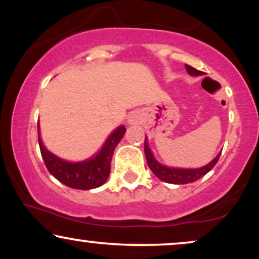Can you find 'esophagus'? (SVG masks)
<instances>
[{
    "instance_id": "esophagus-1",
    "label": "esophagus",
    "mask_w": 259,
    "mask_h": 259,
    "mask_svg": "<svg viewBox=\"0 0 259 259\" xmlns=\"http://www.w3.org/2000/svg\"><path fill=\"white\" fill-rule=\"evenodd\" d=\"M127 121H129V124H132V125H138V124H141L142 117H141V114H140V112L135 111V112L130 113L129 117H127Z\"/></svg>"
}]
</instances>
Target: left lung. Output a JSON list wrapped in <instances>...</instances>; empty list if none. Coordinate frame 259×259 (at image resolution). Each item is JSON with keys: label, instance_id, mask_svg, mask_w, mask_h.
Wrapping results in <instances>:
<instances>
[{"label": "left lung", "instance_id": "1", "mask_svg": "<svg viewBox=\"0 0 259 259\" xmlns=\"http://www.w3.org/2000/svg\"><path fill=\"white\" fill-rule=\"evenodd\" d=\"M186 70L187 73L191 74V75H202L203 72L201 70L195 69L194 67L191 65L186 64ZM145 156H146V160H147V164L150 167L151 170L153 171V174L156 175L158 179H160L162 181H165L168 184H189V183H194V181L198 180L200 178L204 177L208 171L210 170L214 165L217 164V162L219 160V157L221 154L215 157L209 164L204 165V167L198 168V169H177V168H168L164 167V165L159 164L156 159H154L152 152H151L150 147H148L146 138H145Z\"/></svg>", "mask_w": 259, "mask_h": 259}]
</instances>
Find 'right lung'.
Masks as SVG:
<instances>
[{
	"instance_id": "right-lung-1",
	"label": "right lung",
	"mask_w": 259,
	"mask_h": 259,
	"mask_svg": "<svg viewBox=\"0 0 259 259\" xmlns=\"http://www.w3.org/2000/svg\"><path fill=\"white\" fill-rule=\"evenodd\" d=\"M125 132V126L121 125L118 127L107 139L105 146L94 158L81 163H69L56 157L45 148L40 135H38V145L46 168L56 179L68 187L90 190L101 186L108 179V175L111 173L113 152Z\"/></svg>"
}]
</instances>
